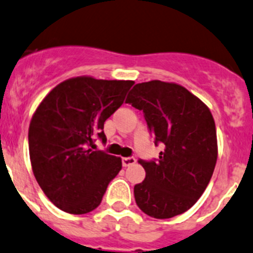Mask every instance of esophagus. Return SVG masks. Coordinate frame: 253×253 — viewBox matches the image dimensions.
<instances>
[{
    "instance_id": "1",
    "label": "esophagus",
    "mask_w": 253,
    "mask_h": 253,
    "mask_svg": "<svg viewBox=\"0 0 253 253\" xmlns=\"http://www.w3.org/2000/svg\"><path fill=\"white\" fill-rule=\"evenodd\" d=\"M134 163H136V158H134V157H126V158H122V166L124 167H129Z\"/></svg>"
}]
</instances>
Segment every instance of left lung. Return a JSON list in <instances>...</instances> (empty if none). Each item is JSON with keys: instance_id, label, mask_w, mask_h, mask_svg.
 Wrapping results in <instances>:
<instances>
[{"instance_id": "left-lung-1", "label": "left lung", "mask_w": 253, "mask_h": 253, "mask_svg": "<svg viewBox=\"0 0 253 253\" xmlns=\"http://www.w3.org/2000/svg\"><path fill=\"white\" fill-rule=\"evenodd\" d=\"M126 104L143 112L154 144H164L158 159L138 161L146 178L134 185L137 205L156 219L183 214L214 173L217 141L211 112L185 87L159 80L134 85Z\"/></svg>"}]
</instances>
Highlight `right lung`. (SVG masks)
Here are the masks:
<instances>
[{"label": "right lung", "instance_id": "right-lung-1", "mask_svg": "<svg viewBox=\"0 0 253 253\" xmlns=\"http://www.w3.org/2000/svg\"><path fill=\"white\" fill-rule=\"evenodd\" d=\"M131 80L78 77L56 85L32 117L28 131L33 174L60 210L82 215L96 209L121 158L92 151L105 141L104 124L122 104Z\"/></svg>", "mask_w": 253, "mask_h": 253}]
</instances>
